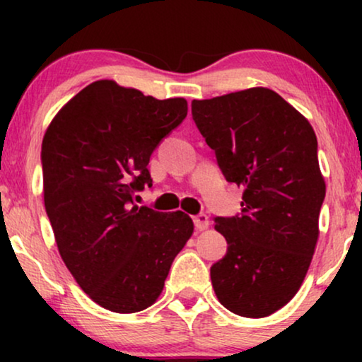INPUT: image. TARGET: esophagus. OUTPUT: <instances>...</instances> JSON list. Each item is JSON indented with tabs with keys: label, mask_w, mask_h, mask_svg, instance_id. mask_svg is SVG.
I'll return each mask as SVG.
<instances>
[{
	"label": "esophagus",
	"mask_w": 362,
	"mask_h": 362,
	"mask_svg": "<svg viewBox=\"0 0 362 362\" xmlns=\"http://www.w3.org/2000/svg\"><path fill=\"white\" fill-rule=\"evenodd\" d=\"M192 221H194V226L197 230H204L209 227V217H207L204 212H201V214L192 217Z\"/></svg>",
	"instance_id": "esophagus-1"
}]
</instances>
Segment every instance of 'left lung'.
<instances>
[{
    "instance_id": "left-lung-1",
    "label": "left lung",
    "mask_w": 362,
    "mask_h": 362,
    "mask_svg": "<svg viewBox=\"0 0 362 362\" xmlns=\"http://www.w3.org/2000/svg\"><path fill=\"white\" fill-rule=\"evenodd\" d=\"M192 120L242 211L214 217L227 252L211 267L217 298L232 313L264 318L293 298L318 240L326 186L308 120L264 87L192 100Z\"/></svg>"
}]
</instances>
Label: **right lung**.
<instances>
[{
	"mask_svg": "<svg viewBox=\"0 0 362 362\" xmlns=\"http://www.w3.org/2000/svg\"><path fill=\"white\" fill-rule=\"evenodd\" d=\"M186 115L185 98L158 100L97 81L61 108L44 135V204L59 254L105 310L136 313L155 303L194 229L185 212L133 199L153 185L151 153Z\"/></svg>",
	"mask_w": 362,
	"mask_h": 362,
	"instance_id": "obj_1",
	"label": "right lung"
}]
</instances>
